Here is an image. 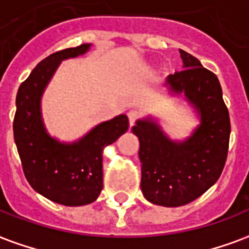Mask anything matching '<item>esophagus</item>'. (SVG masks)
Masks as SVG:
<instances>
[{"label": "esophagus", "instance_id": "esophagus-1", "mask_svg": "<svg viewBox=\"0 0 249 249\" xmlns=\"http://www.w3.org/2000/svg\"><path fill=\"white\" fill-rule=\"evenodd\" d=\"M127 117H128V122H130V126H134L136 121L140 118V114H139L138 110H130L127 113Z\"/></svg>", "mask_w": 249, "mask_h": 249}]
</instances>
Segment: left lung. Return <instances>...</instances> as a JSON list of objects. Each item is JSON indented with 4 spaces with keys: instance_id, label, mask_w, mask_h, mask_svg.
Wrapping results in <instances>:
<instances>
[{
    "instance_id": "1",
    "label": "left lung",
    "mask_w": 249,
    "mask_h": 249,
    "mask_svg": "<svg viewBox=\"0 0 249 249\" xmlns=\"http://www.w3.org/2000/svg\"><path fill=\"white\" fill-rule=\"evenodd\" d=\"M184 70L167 76L173 93H184L201 123L190 139L174 142L152 119L138 121L144 197L162 207H180L209 190L222 173L229 152L230 117L218 78L196 57L179 49Z\"/></svg>"
}]
</instances>
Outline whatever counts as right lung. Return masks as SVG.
<instances>
[{
	"label": "right lung",
	"mask_w": 249,
	"mask_h": 249,
	"mask_svg": "<svg viewBox=\"0 0 249 249\" xmlns=\"http://www.w3.org/2000/svg\"><path fill=\"white\" fill-rule=\"evenodd\" d=\"M89 46L82 44L42 59L17 94L13 130L23 173L36 192L66 207L87 205L98 197L104 148L128 130V118L122 114L96 126L74 144H62L46 134L40 113L42 90L61 61L84 54Z\"/></svg>",
	"instance_id": "1"
}]
</instances>
